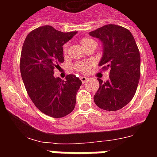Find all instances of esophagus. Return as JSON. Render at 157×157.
I'll use <instances>...</instances> for the list:
<instances>
[{"mask_svg": "<svg viewBox=\"0 0 157 157\" xmlns=\"http://www.w3.org/2000/svg\"><path fill=\"white\" fill-rule=\"evenodd\" d=\"M80 79H81L82 82L85 83L88 80V77H86V76H82V77H80Z\"/></svg>", "mask_w": 157, "mask_h": 157, "instance_id": "obj_1", "label": "esophagus"}]
</instances>
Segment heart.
Returning <instances> with one entry per match:
<instances>
[{
	"mask_svg": "<svg viewBox=\"0 0 157 157\" xmlns=\"http://www.w3.org/2000/svg\"><path fill=\"white\" fill-rule=\"evenodd\" d=\"M94 40L91 39V38H89V37H83L80 40V43H81V45L82 46H84L85 45L88 44L89 42H90V41H93ZM67 46L65 45L64 46V50L66 49ZM90 63H87V62H85V63H78L75 65V69L78 71L80 72H85L88 70V68L90 67Z\"/></svg>",
	"mask_w": 157,
	"mask_h": 157,
	"instance_id": "obj_1",
	"label": "heart"
}]
</instances>
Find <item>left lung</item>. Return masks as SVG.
<instances>
[{"label": "left lung", "mask_w": 157, "mask_h": 157, "mask_svg": "<svg viewBox=\"0 0 157 157\" xmlns=\"http://www.w3.org/2000/svg\"><path fill=\"white\" fill-rule=\"evenodd\" d=\"M90 35L103 43L102 70L110 69L109 80L100 83L94 97L100 109L117 111L130 102L135 94L141 75V56L130 31L115 24L105 25Z\"/></svg>", "instance_id": "left-lung-1"}]
</instances>
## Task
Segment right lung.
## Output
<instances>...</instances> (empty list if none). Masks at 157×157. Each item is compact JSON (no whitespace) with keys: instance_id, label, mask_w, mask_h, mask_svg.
I'll return each instance as SVG.
<instances>
[{"instance_id":"1","label":"right lung","mask_w":157,"mask_h":157,"mask_svg":"<svg viewBox=\"0 0 157 157\" xmlns=\"http://www.w3.org/2000/svg\"><path fill=\"white\" fill-rule=\"evenodd\" d=\"M76 34L43 26L30 31L23 42L19 67L25 88L34 105L51 117L66 116L75 107L81 80L67 75L64 81L53 74L64 61L63 44Z\"/></svg>"}]
</instances>
